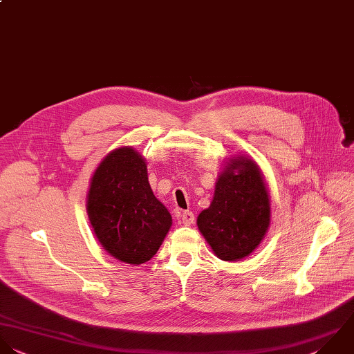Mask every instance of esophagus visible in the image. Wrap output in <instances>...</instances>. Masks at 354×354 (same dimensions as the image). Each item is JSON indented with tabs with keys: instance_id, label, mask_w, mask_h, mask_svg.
Returning <instances> with one entry per match:
<instances>
[{
	"instance_id": "esophagus-1",
	"label": "esophagus",
	"mask_w": 354,
	"mask_h": 354,
	"mask_svg": "<svg viewBox=\"0 0 354 354\" xmlns=\"http://www.w3.org/2000/svg\"><path fill=\"white\" fill-rule=\"evenodd\" d=\"M180 219H182V223L185 226H190L194 223L196 218H194V214L192 211H185L182 215H180Z\"/></svg>"
}]
</instances>
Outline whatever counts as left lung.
I'll use <instances>...</instances> for the list:
<instances>
[{
  "instance_id": "left-lung-1",
  "label": "left lung",
  "mask_w": 354,
  "mask_h": 354,
  "mask_svg": "<svg viewBox=\"0 0 354 354\" xmlns=\"http://www.w3.org/2000/svg\"><path fill=\"white\" fill-rule=\"evenodd\" d=\"M270 223V201L255 161L233 158L221 174L208 209L197 226L219 259L239 261L262 241Z\"/></svg>"
}]
</instances>
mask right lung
I'll use <instances>...</instances> for the list:
<instances>
[{
	"label": "right lung",
	"instance_id": "obj_1",
	"mask_svg": "<svg viewBox=\"0 0 354 354\" xmlns=\"http://www.w3.org/2000/svg\"><path fill=\"white\" fill-rule=\"evenodd\" d=\"M86 211L103 248L129 265L150 261L172 225L149 185L145 160L132 147L117 149L100 162L91 180Z\"/></svg>",
	"mask_w": 354,
	"mask_h": 354
}]
</instances>
